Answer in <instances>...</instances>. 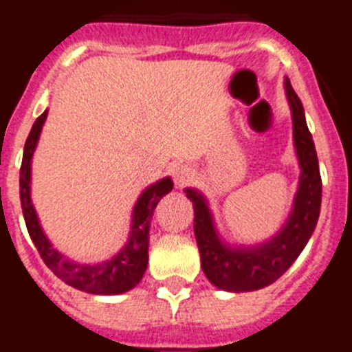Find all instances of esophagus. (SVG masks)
Returning a JSON list of instances; mask_svg holds the SVG:
<instances>
[{
	"label": "esophagus",
	"instance_id": "34e87169",
	"mask_svg": "<svg viewBox=\"0 0 352 352\" xmlns=\"http://www.w3.org/2000/svg\"><path fill=\"white\" fill-rule=\"evenodd\" d=\"M170 174H173V179L176 182V185L179 186L186 185V183L194 178V170H192L190 166H186V164H178V166H174L173 170H170Z\"/></svg>",
	"mask_w": 352,
	"mask_h": 352
}]
</instances>
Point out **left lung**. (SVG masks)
<instances>
[{"mask_svg":"<svg viewBox=\"0 0 352 352\" xmlns=\"http://www.w3.org/2000/svg\"><path fill=\"white\" fill-rule=\"evenodd\" d=\"M285 91L292 109V129H294V144L300 158L301 178L294 210L284 229L275 238L256 248L234 250L226 247L220 243L219 236L214 232L213 220L203 195L190 188L185 190L186 197L194 203V232L203 272L214 287L223 291H256L280 278L298 259L319 219L322 182L316 146L305 121L303 105L292 89L289 79L285 80Z\"/></svg>","mask_w":352,"mask_h":352,"instance_id":"1","label":"left lung"}]
</instances>
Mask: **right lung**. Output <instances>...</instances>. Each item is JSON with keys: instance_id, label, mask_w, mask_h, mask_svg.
I'll return each instance as SVG.
<instances>
[{"instance_id": "add662e5", "label": "right lung", "mask_w": 352, "mask_h": 352, "mask_svg": "<svg viewBox=\"0 0 352 352\" xmlns=\"http://www.w3.org/2000/svg\"><path fill=\"white\" fill-rule=\"evenodd\" d=\"M47 116V111H43L31 126V132L24 144L23 166H21V206H23L24 222L31 241L35 243L40 257L49 270L54 273L60 280L79 291L91 292V294H121L141 282L142 275L148 266V241H149V223L157 208L158 201L173 190V182L164 178L142 192L139 197L135 210H133L132 231H130L129 243L123 250L100 264H76L63 257L60 252H56L49 239L42 232L36 213L33 210L30 199V179H31V157L35 151L38 141L40 130Z\"/></svg>"}]
</instances>
